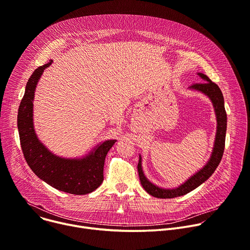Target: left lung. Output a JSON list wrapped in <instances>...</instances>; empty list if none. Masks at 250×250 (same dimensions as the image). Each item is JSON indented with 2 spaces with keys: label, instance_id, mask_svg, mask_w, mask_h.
Masks as SVG:
<instances>
[{
  "label": "left lung",
  "instance_id": "1",
  "mask_svg": "<svg viewBox=\"0 0 250 250\" xmlns=\"http://www.w3.org/2000/svg\"><path fill=\"white\" fill-rule=\"evenodd\" d=\"M197 74L202 78L203 82L194 84L190 86L189 89L201 92L210 100L213 106V110H215L216 118H217V133H216L215 144H213L210 157L202 169H200L193 176H191L189 179H187V181H185L183 184L173 189H165V188H161L154 185L146 177L144 170H142V164H141L142 159H141V156L139 155L137 170H138L141 186L144 187V189L149 195L155 198L171 199V198L180 197L188 194L189 192L193 191L194 189L199 187L201 184H203L205 181H207L211 176V174L215 172V170L217 169V167L219 166L222 160L224 150H225L226 132H227V113L225 109L224 96L219 86L216 83L211 82L207 75L203 73H197Z\"/></svg>",
  "mask_w": 250,
  "mask_h": 250
}]
</instances>
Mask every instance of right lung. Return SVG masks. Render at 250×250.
<instances>
[{
  "label": "right lung",
  "mask_w": 250,
  "mask_h": 250,
  "mask_svg": "<svg viewBox=\"0 0 250 250\" xmlns=\"http://www.w3.org/2000/svg\"><path fill=\"white\" fill-rule=\"evenodd\" d=\"M53 60L34 70L29 77L18 113V129L26 163L40 179L51 187L73 195L95 191L104 180V158L116 139L100 142L80 158H65L52 153L39 139L33 126V99L43 71Z\"/></svg>",
  "instance_id": "obj_1"
}]
</instances>
